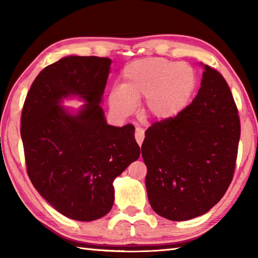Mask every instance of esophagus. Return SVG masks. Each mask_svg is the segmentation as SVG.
I'll use <instances>...</instances> for the list:
<instances>
[{
    "instance_id": "obj_1",
    "label": "esophagus",
    "mask_w": 258,
    "mask_h": 258,
    "mask_svg": "<svg viewBox=\"0 0 258 258\" xmlns=\"http://www.w3.org/2000/svg\"><path fill=\"white\" fill-rule=\"evenodd\" d=\"M135 140H137L139 146H142L143 140H145V131H143V128L137 127V130H135Z\"/></svg>"
}]
</instances>
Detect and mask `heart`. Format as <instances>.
<instances>
[{"label": "heart", "mask_w": 258, "mask_h": 258, "mask_svg": "<svg viewBox=\"0 0 258 258\" xmlns=\"http://www.w3.org/2000/svg\"><path fill=\"white\" fill-rule=\"evenodd\" d=\"M195 69L185 62L164 58H145L132 61L123 69V85L113 86L109 103L120 116H128L146 98V112L156 120L177 117L189 106L197 90Z\"/></svg>", "instance_id": "b5f03b06"}]
</instances>
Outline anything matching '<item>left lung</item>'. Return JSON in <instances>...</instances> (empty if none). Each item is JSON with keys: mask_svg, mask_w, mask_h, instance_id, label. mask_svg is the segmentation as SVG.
I'll use <instances>...</instances> for the list:
<instances>
[{"mask_svg": "<svg viewBox=\"0 0 258 258\" xmlns=\"http://www.w3.org/2000/svg\"><path fill=\"white\" fill-rule=\"evenodd\" d=\"M197 97L175 118L146 131L148 199L158 215L187 221L206 214L232 181L240 120L230 87L215 69L202 63Z\"/></svg>", "mask_w": 258, "mask_h": 258, "instance_id": "8db88e82", "label": "left lung"}]
</instances>
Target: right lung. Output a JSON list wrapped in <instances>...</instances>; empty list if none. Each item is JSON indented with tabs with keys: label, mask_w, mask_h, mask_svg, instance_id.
<instances>
[{
	"label": "right lung",
	"mask_w": 258,
	"mask_h": 258,
	"mask_svg": "<svg viewBox=\"0 0 258 258\" xmlns=\"http://www.w3.org/2000/svg\"><path fill=\"white\" fill-rule=\"evenodd\" d=\"M111 60L68 55L45 67L33 82L21 113L27 173L55 211L90 222L113 205L112 182L140 157L133 125L107 124L102 107ZM86 103L71 109L63 99Z\"/></svg>",
	"instance_id": "obj_1"
}]
</instances>
